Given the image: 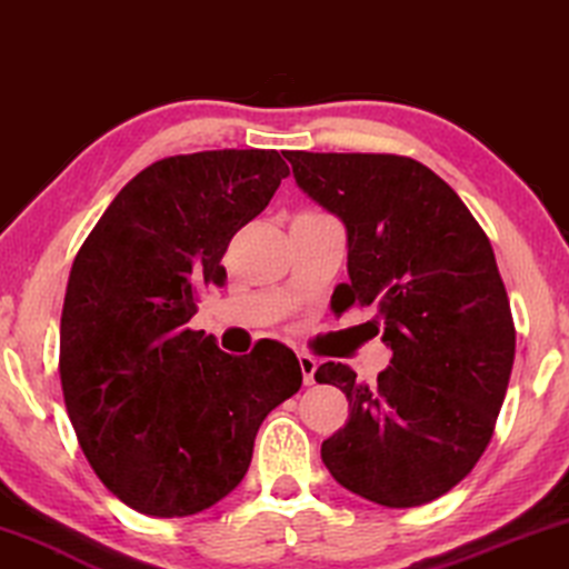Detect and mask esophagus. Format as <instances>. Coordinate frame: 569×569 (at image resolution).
<instances>
[{
    "instance_id": "1",
    "label": "esophagus",
    "mask_w": 569,
    "mask_h": 569,
    "mask_svg": "<svg viewBox=\"0 0 569 569\" xmlns=\"http://www.w3.org/2000/svg\"><path fill=\"white\" fill-rule=\"evenodd\" d=\"M298 365H300V372H302V383L313 386V383H316V368H318L316 357L300 352V355H298Z\"/></svg>"
}]
</instances>
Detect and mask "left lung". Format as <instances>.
Returning a JSON list of instances; mask_svg holds the SVG:
<instances>
[{"label":"left lung","instance_id":"8db88e82","mask_svg":"<svg viewBox=\"0 0 569 569\" xmlns=\"http://www.w3.org/2000/svg\"><path fill=\"white\" fill-rule=\"evenodd\" d=\"M295 183L347 228L349 284L331 306H376L391 365L360 383L323 362L349 419L321 458L349 492L386 508L438 500L489 446L516 357L495 251L458 193L399 154L287 152Z\"/></svg>","mask_w":569,"mask_h":569}]
</instances>
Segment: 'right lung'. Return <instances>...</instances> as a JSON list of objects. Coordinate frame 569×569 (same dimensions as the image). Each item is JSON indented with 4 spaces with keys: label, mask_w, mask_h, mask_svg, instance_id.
<instances>
[{
    "label": "right lung",
    "mask_w": 569,
    "mask_h": 569,
    "mask_svg": "<svg viewBox=\"0 0 569 569\" xmlns=\"http://www.w3.org/2000/svg\"><path fill=\"white\" fill-rule=\"evenodd\" d=\"M290 168L277 150L152 162L116 193L72 263L61 310L64 403L98 479L131 510L183 518L246 477L267 415L300 391L292 349L261 339L232 357L191 331L222 287L232 236Z\"/></svg>",
    "instance_id": "add662e5"
}]
</instances>
